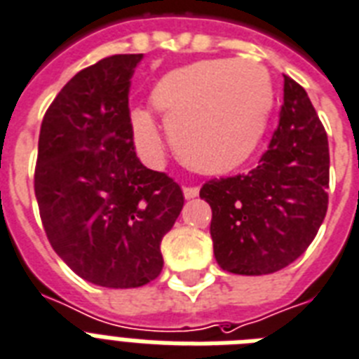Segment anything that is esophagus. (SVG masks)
Instances as JSON below:
<instances>
[{
    "instance_id": "esophagus-1",
    "label": "esophagus",
    "mask_w": 359,
    "mask_h": 359,
    "mask_svg": "<svg viewBox=\"0 0 359 359\" xmlns=\"http://www.w3.org/2000/svg\"><path fill=\"white\" fill-rule=\"evenodd\" d=\"M198 193H200V189L193 187V185H187V187H183V194H185V198H187V200H191V198H196Z\"/></svg>"
}]
</instances>
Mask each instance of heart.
<instances>
[{
  "instance_id": "1",
  "label": "heart",
  "mask_w": 359,
  "mask_h": 359,
  "mask_svg": "<svg viewBox=\"0 0 359 359\" xmlns=\"http://www.w3.org/2000/svg\"><path fill=\"white\" fill-rule=\"evenodd\" d=\"M274 102L265 66L233 59L166 72L150 93V105L170 130L180 157L202 174H228L245 165L263 140ZM131 130L142 156L159 157L161 133L148 111L135 109Z\"/></svg>"
}]
</instances>
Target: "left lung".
<instances>
[{
	"mask_svg": "<svg viewBox=\"0 0 359 359\" xmlns=\"http://www.w3.org/2000/svg\"><path fill=\"white\" fill-rule=\"evenodd\" d=\"M328 183L325 126L306 90L283 76L280 124L259 165L200 189L213 211L209 229L220 269L259 276L291 265L325 220Z\"/></svg>",
	"mask_w": 359,
	"mask_h": 359,
	"instance_id": "left-lung-1",
	"label": "left lung"
}]
</instances>
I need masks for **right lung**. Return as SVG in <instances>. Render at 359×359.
Wrapping results in <instances>:
<instances>
[{
	"label": "right lung",
	"instance_id": "add662e5",
	"mask_svg": "<svg viewBox=\"0 0 359 359\" xmlns=\"http://www.w3.org/2000/svg\"><path fill=\"white\" fill-rule=\"evenodd\" d=\"M140 59L105 57L66 83L44 114L34 166L50 245L77 276L111 289L161 274V241L185 202L135 154L130 87Z\"/></svg>",
	"mask_w": 359,
	"mask_h": 359
}]
</instances>
